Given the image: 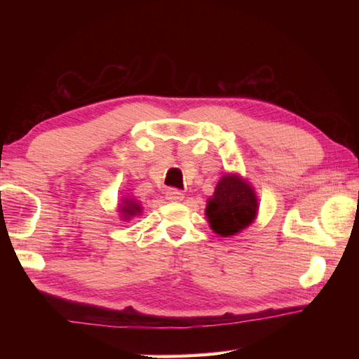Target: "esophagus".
Returning a JSON list of instances; mask_svg holds the SVG:
<instances>
[{
	"instance_id": "1",
	"label": "esophagus",
	"mask_w": 359,
	"mask_h": 359,
	"mask_svg": "<svg viewBox=\"0 0 359 359\" xmlns=\"http://www.w3.org/2000/svg\"><path fill=\"white\" fill-rule=\"evenodd\" d=\"M166 199H169V201H182L184 199V193H182L180 190H175V188H169V190L166 191Z\"/></svg>"
}]
</instances>
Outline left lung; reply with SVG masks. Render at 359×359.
Listing matches in <instances>:
<instances>
[{
  "label": "left lung",
  "instance_id": "8db88e82",
  "mask_svg": "<svg viewBox=\"0 0 359 359\" xmlns=\"http://www.w3.org/2000/svg\"><path fill=\"white\" fill-rule=\"evenodd\" d=\"M258 214V198L253 187L238 174H224L209 198L205 217L210 228L229 238L250 226Z\"/></svg>",
  "mask_w": 359,
  "mask_h": 359
}]
</instances>
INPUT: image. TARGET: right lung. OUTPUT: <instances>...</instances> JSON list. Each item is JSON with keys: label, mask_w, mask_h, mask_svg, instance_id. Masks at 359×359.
<instances>
[{"label": "right lung", "mask_w": 359, "mask_h": 359, "mask_svg": "<svg viewBox=\"0 0 359 359\" xmlns=\"http://www.w3.org/2000/svg\"><path fill=\"white\" fill-rule=\"evenodd\" d=\"M118 210H120L121 218H123V220H131L133 217L141 214L142 208L133 198H123L121 199V204L118 205Z\"/></svg>", "instance_id": "obj_1"}]
</instances>
